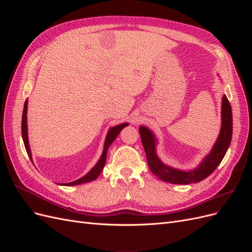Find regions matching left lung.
I'll use <instances>...</instances> for the list:
<instances>
[{
	"label": "left lung",
	"instance_id": "1",
	"mask_svg": "<svg viewBox=\"0 0 252 252\" xmlns=\"http://www.w3.org/2000/svg\"><path fill=\"white\" fill-rule=\"evenodd\" d=\"M139 131L145 154H146L147 163L152 173L157 175L159 180L171 183V184L186 185L197 183L207 178L216 170L229 147L232 136L231 106L227 96L224 95L222 100V127H220L219 138L210 154L203 159L199 167L190 171L178 170L163 164L156 154V138L154 133L144 126L140 127Z\"/></svg>",
	"mask_w": 252,
	"mask_h": 252
}]
</instances>
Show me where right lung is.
Returning a JSON list of instances; mask_svg holds the SVG:
<instances>
[{
  "mask_svg": "<svg viewBox=\"0 0 252 252\" xmlns=\"http://www.w3.org/2000/svg\"><path fill=\"white\" fill-rule=\"evenodd\" d=\"M128 124L124 123V124H121L118 125L116 127H112L110 130L107 133V136H106V140H105V144H104V150H103V154L101 158L98 159V162L96 163V165L94 167L93 169H91L86 175H84L83 178L77 180V181H73L71 183H67L66 185L68 186H73V185H80L83 184V183H87V182H91L95 180L100 173L102 172L105 163H106V158H107V150L109 148V146L111 145V143L116 140V138L118 136V134L121 132L122 129L124 127H126ZM22 136H23V141H24V145H25V148L27 151V155L32 159V152H30V148H29V143H28V136H27V100L25 101L24 104V110H23V116H22ZM65 185V184H64Z\"/></svg>",
  "mask_w": 252,
  "mask_h": 252,
  "instance_id": "right-lung-1",
  "label": "right lung"
}]
</instances>
